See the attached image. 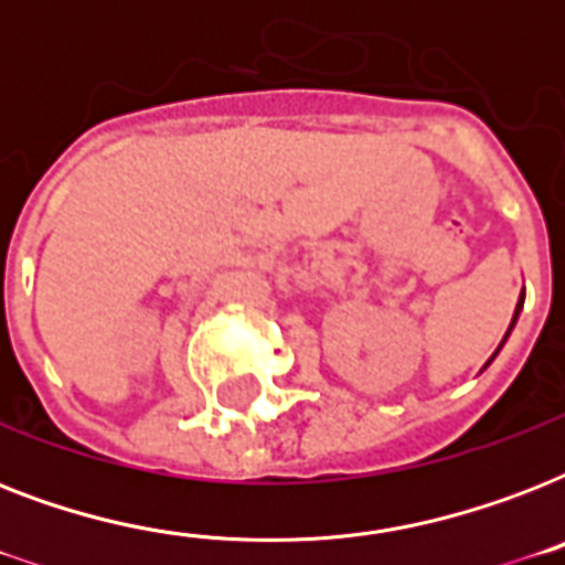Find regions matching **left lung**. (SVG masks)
Here are the masks:
<instances>
[{
	"instance_id": "1",
	"label": "left lung",
	"mask_w": 565,
	"mask_h": 565,
	"mask_svg": "<svg viewBox=\"0 0 565 565\" xmlns=\"http://www.w3.org/2000/svg\"><path fill=\"white\" fill-rule=\"evenodd\" d=\"M522 305H525V292H522V299H519V305H516V313H513V322H510V328L516 326V317H519V310H522ZM510 328H508V334H510ZM508 334H504V340H508ZM504 340H501V345H504ZM499 345V349H501Z\"/></svg>"
}]
</instances>
